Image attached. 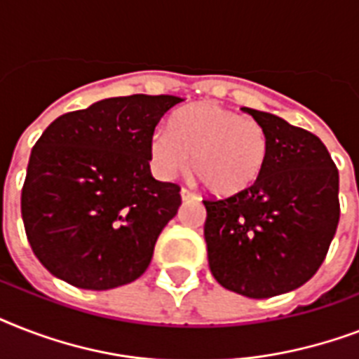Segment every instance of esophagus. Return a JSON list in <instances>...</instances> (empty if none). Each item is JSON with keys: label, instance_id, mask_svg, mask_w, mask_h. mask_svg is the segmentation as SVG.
I'll return each mask as SVG.
<instances>
[{"label": "esophagus", "instance_id": "1", "mask_svg": "<svg viewBox=\"0 0 359 359\" xmlns=\"http://www.w3.org/2000/svg\"><path fill=\"white\" fill-rule=\"evenodd\" d=\"M180 196H182L184 201H194V199H197V194H194V191L188 190V188H182V190H180Z\"/></svg>", "mask_w": 359, "mask_h": 359}]
</instances>
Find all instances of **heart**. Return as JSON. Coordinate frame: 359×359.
<instances>
[{
  "label": "heart",
  "mask_w": 359,
  "mask_h": 359,
  "mask_svg": "<svg viewBox=\"0 0 359 359\" xmlns=\"http://www.w3.org/2000/svg\"><path fill=\"white\" fill-rule=\"evenodd\" d=\"M152 168L162 179L190 163L208 190L231 196L255 184L266 165L270 140L259 121L214 102H199L175 115L173 128L151 137Z\"/></svg>",
  "instance_id": "1"
}]
</instances>
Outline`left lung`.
Instances as JSON below:
<instances>
[{
    "mask_svg": "<svg viewBox=\"0 0 359 359\" xmlns=\"http://www.w3.org/2000/svg\"><path fill=\"white\" fill-rule=\"evenodd\" d=\"M242 109L264 126L270 152L255 184L203 199L208 264L225 289L270 298L309 281L326 259L339 224V171L315 134Z\"/></svg>",
    "mask_w": 359,
    "mask_h": 359,
    "instance_id": "left-lung-1",
    "label": "left lung"
}]
</instances>
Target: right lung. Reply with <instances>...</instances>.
Returning a JSON list of instances; mask_svg holds the SVG:
<instances>
[{
	"label": "right lung",
	"instance_id": "add662e5",
	"mask_svg": "<svg viewBox=\"0 0 359 359\" xmlns=\"http://www.w3.org/2000/svg\"><path fill=\"white\" fill-rule=\"evenodd\" d=\"M182 98L130 95L69 111L33 147L22 219L35 257L78 289L132 283L179 210L180 186L151 175V137Z\"/></svg>",
	"mask_w": 359,
	"mask_h": 359
}]
</instances>
